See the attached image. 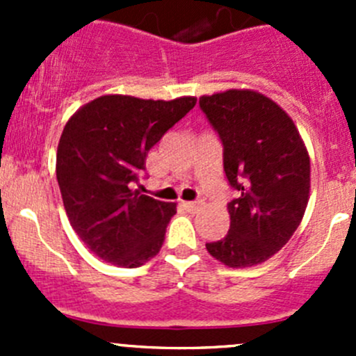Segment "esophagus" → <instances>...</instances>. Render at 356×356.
<instances>
[{
  "label": "esophagus",
  "instance_id": "obj_1",
  "mask_svg": "<svg viewBox=\"0 0 356 356\" xmlns=\"http://www.w3.org/2000/svg\"><path fill=\"white\" fill-rule=\"evenodd\" d=\"M182 207L188 211H198L203 207V201H182Z\"/></svg>",
  "mask_w": 356,
  "mask_h": 356
}]
</instances>
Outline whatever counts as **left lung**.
I'll return each mask as SVG.
<instances>
[{"mask_svg":"<svg viewBox=\"0 0 356 356\" xmlns=\"http://www.w3.org/2000/svg\"><path fill=\"white\" fill-rule=\"evenodd\" d=\"M200 108L224 146V172L236 198L227 236L208 253L232 268L277 253L300 225L310 195V156L277 103L250 89L201 96Z\"/></svg>","mask_w":356,"mask_h":356,"instance_id":"left-lung-1","label":"left lung"}]
</instances>
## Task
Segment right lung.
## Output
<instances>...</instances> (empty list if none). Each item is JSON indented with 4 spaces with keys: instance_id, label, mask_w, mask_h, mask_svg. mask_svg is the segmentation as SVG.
Returning a JSON list of instances; mask_svg holds the SVG:
<instances>
[{
    "instance_id": "1",
    "label": "right lung",
    "mask_w": 356,
    "mask_h": 356,
    "mask_svg": "<svg viewBox=\"0 0 356 356\" xmlns=\"http://www.w3.org/2000/svg\"><path fill=\"white\" fill-rule=\"evenodd\" d=\"M196 98L163 102L99 96L67 122L56 152V179L70 225L96 257L136 268L160 251L175 203L131 189L148 152Z\"/></svg>"
}]
</instances>
